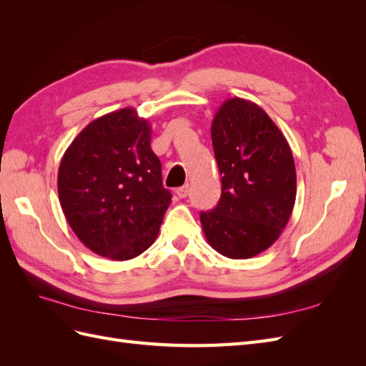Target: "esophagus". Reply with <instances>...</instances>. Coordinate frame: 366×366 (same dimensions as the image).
<instances>
[{"label":"esophagus","mask_w":366,"mask_h":366,"mask_svg":"<svg viewBox=\"0 0 366 366\" xmlns=\"http://www.w3.org/2000/svg\"><path fill=\"white\" fill-rule=\"evenodd\" d=\"M175 194L179 195L180 198H186V197H187V194H189V186L184 184V186H182V187H177V189H175Z\"/></svg>","instance_id":"1"}]
</instances>
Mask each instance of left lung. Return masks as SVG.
<instances>
[{
    "instance_id": "left-lung-1",
    "label": "left lung",
    "mask_w": 366,
    "mask_h": 366,
    "mask_svg": "<svg viewBox=\"0 0 366 366\" xmlns=\"http://www.w3.org/2000/svg\"><path fill=\"white\" fill-rule=\"evenodd\" d=\"M210 134L221 198L200 215L204 237L223 257L247 259L267 250L289 223L296 200L293 154L269 114L241 97L218 108Z\"/></svg>"
}]
</instances>
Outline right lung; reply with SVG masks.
I'll use <instances>...</instances> for the list:
<instances>
[{"instance_id":"right-lung-1","label":"right lung","mask_w":366,"mask_h":366,"mask_svg":"<svg viewBox=\"0 0 366 366\" xmlns=\"http://www.w3.org/2000/svg\"><path fill=\"white\" fill-rule=\"evenodd\" d=\"M64 215L85 247L113 261L139 257L156 241L171 192L151 149V125L134 108L90 122L58 171Z\"/></svg>"}]
</instances>
